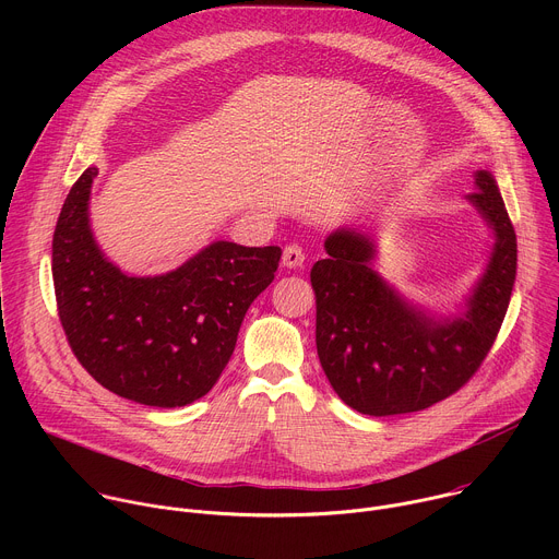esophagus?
Returning a JSON list of instances; mask_svg holds the SVG:
<instances>
[{"instance_id": "obj_1", "label": "esophagus", "mask_w": 559, "mask_h": 559, "mask_svg": "<svg viewBox=\"0 0 559 559\" xmlns=\"http://www.w3.org/2000/svg\"><path fill=\"white\" fill-rule=\"evenodd\" d=\"M302 261H305V252H302L298 246H287V248L283 250V265H285L287 270L300 267Z\"/></svg>"}]
</instances>
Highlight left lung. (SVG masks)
Here are the masks:
<instances>
[{"mask_svg": "<svg viewBox=\"0 0 559 559\" xmlns=\"http://www.w3.org/2000/svg\"><path fill=\"white\" fill-rule=\"evenodd\" d=\"M466 201L493 234L489 259L451 311L427 307L373 267L376 238L336 227L313 263L316 349L341 401L365 416L427 409L457 391L489 354L509 309L518 241L496 177L475 175Z\"/></svg>", "mask_w": 559, "mask_h": 559, "instance_id": "1", "label": "left lung"}]
</instances>
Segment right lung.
Wrapping results in <instances>:
<instances>
[{"label":"right lung","mask_w":559,"mask_h":559,"mask_svg":"<svg viewBox=\"0 0 559 559\" xmlns=\"http://www.w3.org/2000/svg\"><path fill=\"white\" fill-rule=\"evenodd\" d=\"M97 168L70 188L52 236L57 309L76 360L112 393L147 407H186L225 369L281 248L212 241L177 270L123 272L91 225Z\"/></svg>","instance_id":"obj_1"}]
</instances>
